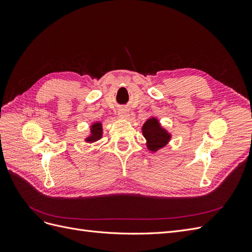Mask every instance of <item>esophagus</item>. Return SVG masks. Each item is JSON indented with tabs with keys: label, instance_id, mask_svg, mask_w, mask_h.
<instances>
[{
	"label": "esophagus",
	"instance_id": "obj_1",
	"mask_svg": "<svg viewBox=\"0 0 252 252\" xmlns=\"http://www.w3.org/2000/svg\"><path fill=\"white\" fill-rule=\"evenodd\" d=\"M119 118L121 120H127L129 118V112H128V109L125 108V107H122L119 111Z\"/></svg>",
	"mask_w": 252,
	"mask_h": 252
}]
</instances>
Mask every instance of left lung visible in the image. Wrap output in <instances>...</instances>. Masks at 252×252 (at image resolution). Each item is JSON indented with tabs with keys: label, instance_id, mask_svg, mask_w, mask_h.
Masks as SVG:
<instances>
[{
	"label": "left lung",
	"instance_id": "8db88e82",
	"mask_svg": "<svg viewBox=\"0 0 252 252\" xmlns=\"http://www.w3.org/2000/svg\"><path fill=\"white\" fill-rule=\"evenodd\" d=\"M144 138L146 139L148 150L156 152L168 144L171 135L167 132L156 118L148 119L142 127Z\"/></svg>",
	"mask_w": 252,
	"mask_h": 252
}]
</instances>
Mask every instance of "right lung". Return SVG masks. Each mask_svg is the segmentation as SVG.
Masks as SVG:
<instances>
[{
  "label": "right lung",
  "instance_id": "right-lung-1",
  "mask_svg": "<svg viewBox=\"0 0 252 252\" xmlns=\"http://www.w3.org/2000/svg\"><path fill=\"white\" fill-rule=\"evenodd\" d=\"M102 135H103V127L100 122H97V123L91 125L90 133H89V136L86 138V142L94 143L95 141H98L100 139H102Z\"/></svg>",
  "mask_w": 252,
  "mask_h": 252
}]
</instances>
